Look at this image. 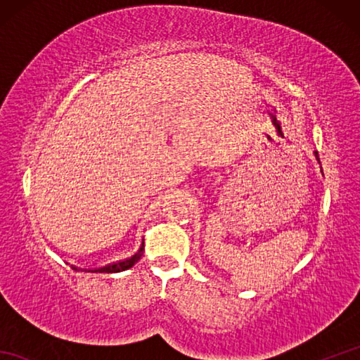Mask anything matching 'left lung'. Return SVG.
<instances>
[{
  "instance_id": "left-lung-1",
  "label": "left lung",
  "mask_w": 360,
  "mask_h": 360,
  "mask_svg": "<svg viewBox=\"0 0 360 360\" xmlns=\"http://www.w3.org/2000/svg\"><path fill=\"white\" fill-rule=\"evenodd\" d=\"M316 156H317V160H320V159H319V155H317V153H316Z\"/></svg>"
}]
</instances>
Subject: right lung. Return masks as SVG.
<instances>
[{
  "label": "right lung",
  "mask_w": 360,
  "mask_h": 360,
  "mask_svg": "<svg viewBox=\"0 0 360 360\" xmlns=\"http://www.w3.org/2000/svg\"><path fill=\"white\" fill-rule=\"evenodd\" d=\"M142 250H143V244L142 248L139 249V252H136V254L133 257H129L127 259H122V262H117V263H112V264H108V266H103V267H98V269H94L91 272H108V274H114V272H122V271H127L131 267L137 259L141 258L142 255Z\"/></svg>",
  "instance_id": "obj_1"
}]
</instances>
